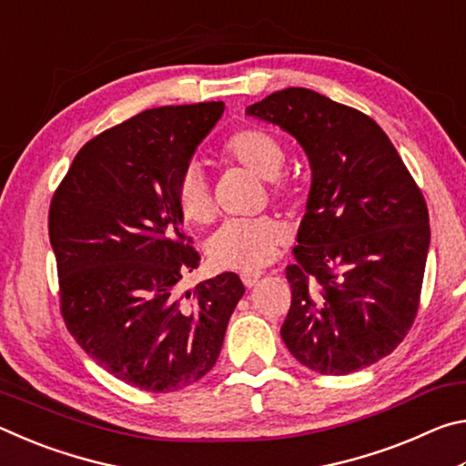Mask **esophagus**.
<instances>
[{"mask_svg": "<svg viewBox=\"0 0 466 466\" xmlns=\"http://www.w3.org/2000/svg\"><path fill=\"white\" fill-rule=\"evenodd\" d=\"M240 279H242L244 286L252 288L258 279H261V271H242L240 273Z\"/></svg>", "mask_w": 466, "mask_h": 466, "instance_id": "1", "label": "esophagus"}]
</instances>
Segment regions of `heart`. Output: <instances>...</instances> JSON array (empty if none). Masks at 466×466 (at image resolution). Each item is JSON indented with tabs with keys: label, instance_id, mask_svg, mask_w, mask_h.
<instances>
[{
	"label": "heart",
	"instance_id": "b5f03b06",
	"mask_svg": "<svg viewBox=\"0 0 466 466\" xmlns=\"http://www.w3.org/2000/svg\"><path fill=\"white\" fill-rule=\"evenodd\" d=\"M219 157L267 178V191L278 201H288L294 195V185L279 170L286 162V152L279 139L269 131L247 127L232 133L222 147ZM175 201L178 216L188 226H205L214 218V203L201 172L187 167L177 180ZM288 242V228L278 218L258 216L250 219H234L224 224L208 242V258L218 269L257 271L271 263L279 248Z\"/></svg>",
	"mask_w": 466,
	"mask_h": 466
}]
</instances>
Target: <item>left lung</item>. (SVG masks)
Instances as JSON below:
<instances>
[{
    "instance_id": "8db88e82",
    "label": "left lung",
    "mask_w": 466,
    "mask_h": 466,
    "mask_svg": "<svg viewBox=\"0 0 466 466\" xmlns=\"http://www.w3.org/2000/svg\"><path fill=\"white\" fill-rule=\"evenodd\" d=\"M247 115L291 133L312 167L294 263L286 267L283 343L327 376L372 366L397 350L420 310L430 248L421 188L380 125L358 108L286 88Z\"/></svg>"
}]
</instances>
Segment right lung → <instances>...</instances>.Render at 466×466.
Returning <instances> with one entry per match:
<instances>
[{
  "mask_svg": "<svg viewBox=\"0 0 466 466\" xmlns=\"http://www.w3.org/2000/svg\"><path fill=\"white\" fill-rule=\"evenodd\" d=\"M222 113L224 102L144 110L84 144L53 193L63 322L139 390H180L208 374L244 294L236 273L178 286L201 257L178 228L175 187Z\"/></svg>",
  "mask_w": 466,
  "mask_h": 466,
  "instance_id": "obj_1",
  "label": "right lung"
}]
</instances>
